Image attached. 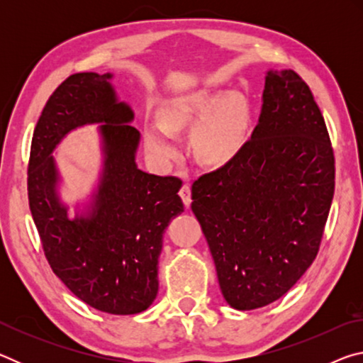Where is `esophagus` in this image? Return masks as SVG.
Segmentation results:
<instances>
[{
  "label": "esophagus",
  "instance_id": "1",
  "mask_svg": "<svg viewBox=\"0 0 363 363\" xmlns=\"http://www.w3.org/2000/svg\"><path fill=\"white\" fill-rule=\"evenodd\" d=\"M179 195H181V199L184 201V205H186V208H189L190 203H192V196H190V187L187 186V184H184Z\"/></svg>",
  "mask_w": 363,
  "mask_h": 363
}]
</instances>
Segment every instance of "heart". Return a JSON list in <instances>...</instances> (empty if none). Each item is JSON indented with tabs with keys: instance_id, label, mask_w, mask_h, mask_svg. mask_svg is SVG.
I'll use <instances>...</instances> for the list:
<instances>
[{
	"instance_id": "1",
	"label": "heart",
	"mask_w": 363,
	"mask_h": 363,
	"mask_svg": "<svg viewBox=\"0 0 363 363\" xmlns=\"http://www.w3.org/2000/svg\"><path fill=\"white\" fill-rule=\"evenodd\" d=\"M160 121L145 123L144 145L158 163H168L181 152L174 133L197 125L192 134L196 160L208 167L229 163L243 149L250 130L247 97L235 91L220 94L206 88L176 94L160 108Z\"/></svg>"
}]
</instances>
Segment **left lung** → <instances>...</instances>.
Masks as SVG:
<instances>
[{
    "mask_svg": "<svg viewBox=\"0 0 363 363\" xmlns=\"http://www.w3.org/2000/svg\"><path fill=\"white\" fill-rule=\"evenodd\" d=\"M264 79L251 139L192 186L220 293L237 311L274 303L311 267L335 192L333 150L309 86L290 69Z\"/></svg>",
    "mask_w": 363,
    "mask_h": 363,
    "instance_id": "left-lung-1",
    "label": "left lung"
}]
</instances>
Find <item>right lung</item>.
<instances>
[{"mask_svg": "<svg viewBox=\"0 0 363 363\" xmlns=\"http://www.w3.org/2000/svg\"><path fill=\"white\" fill-rule=\"evenodd\" d=\"M112 79L113 73H75L49 97L32 139L28 201L60 281L97 311L131 315L157 298L163 233L184 211L182 182L139 169L134 112ZM91 124L100 134V174L70 215L52 153L70 132Z\"/></svg>", "mask_w": 363, "mask_h": 363, "instance_id": "1", "label": "right lung"}]
</instances>
